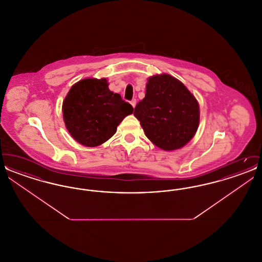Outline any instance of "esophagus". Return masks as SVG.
I'll list each match as a JSON object with an SVG mask.
<instances>
[{"label":"esophagus","instance_id":"34e87169","mask_svg":"<svg viewBox=\"0 0 262 262\" xmlns=\"http://www.w3.org/2000/svg\"><path fill=\"white\" fill-rule=\"evenodd\" d=\"M130 104H132V106L135 108V107H136V105H137V100H132V101H130Z\"/></svg>","mask_w":262,"mask_h":262}]
</instances>
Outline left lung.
Instances as JSON below:
<instances>
[{
    "label": "left lung",
    "instance_id": "8db88e82",
    "mask_svg": "<svg viewBox=\"0 0 262 262\" xmlns=\"http://www.w3.org/2000/svg\"><path fill=\"white\" fill-rule=\"evenodd\" d=\"M134 115L150 141L165 151L184 147L200 125L198 100L168 74L148 77L145 97L137 103Z\"/></svg>",
    "mask_w": 262,
    "mask_h": 262
}]
</instances>
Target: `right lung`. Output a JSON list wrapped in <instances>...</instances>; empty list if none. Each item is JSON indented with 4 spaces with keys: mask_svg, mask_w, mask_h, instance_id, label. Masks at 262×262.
Wrapping results in <instances>:
<instances>
[{
    "mask_svg": "<svg viewBox=\"0 0 262 262\" xmlns=\"http://www.w3.org/2000/svg\"><path fill=\"white\" fill-rule=\"evenodd\" d=\"M108 86L106 78L88 77L75 83L62 101L66 127L81 145L96 147L106 142L134 112L133 106Z\"/></svg>",
    "mask_w": 262,
    "mask_h": 262,
    "instance_id": "right-lung-1",
    "label": "right lung"
}]
</instances>
